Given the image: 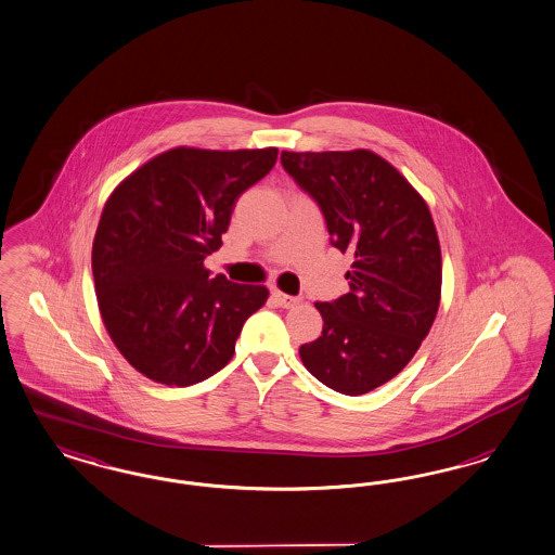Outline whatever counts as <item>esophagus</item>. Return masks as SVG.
I'll list each match as a JSON object with an SVG mask.
<instances>
[{"instance_id":"obj_1","label":"esophagus","mask_w":555,"mask_h":555,"mask_svg":"<svg viewBox=\"0 0 555 555\" xmlns=\"http://www.w3.org/2000/svg\"><path fill=\"white\" fill-rule=\"evenodd\" d=\"M272 297H274V301L279 304L281 307H285V309H291V307L297 306L299 304V297H293V295H285V293H281V291H272Z\"/></svg>"}]
</instances>
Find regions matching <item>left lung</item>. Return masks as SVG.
<instances>
[{"label":"left lung","instance_id":"1","mask_svg":"<svg viewBox=\"0 0 555 555\" xmlns=\"http://www.w3.org/2000/svg\"><path fill=\"white\" fill-rule=\"evenodd\" d=\"M281 164L320 205L332 246L354 256L350 291L315 304L324 330L299 357L330 389L363 396L412 361L437 318L442 262L433 215L369 150L283 152Z\"/></svg>","mask_w":555,"mask_h":555}]
</instances>
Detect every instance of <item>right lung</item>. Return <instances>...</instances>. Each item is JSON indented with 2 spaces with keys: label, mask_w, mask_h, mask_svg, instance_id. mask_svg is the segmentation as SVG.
<instances>
[{
  "label": "right lung",
  "mask_w": 555,
  "mask_h": 555,
  "mask_svg": "<svg viewBox=\"0 0 555 555\" xmlns=\"http://www.w3.org/2000/svg\"><path fill=\"white\" fill-rule=\"evenodd\" d=\"M276 147H176L108 196L92 246L98 307L118 352L155 383L186 387L230 363L268 288L210 279L240 194L276 164Z\"/></svg>",
  "instance_id": "add662e5"
}]
</instances>
